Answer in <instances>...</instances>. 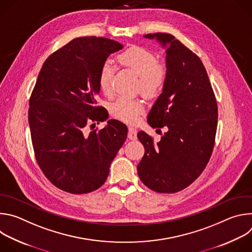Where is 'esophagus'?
Segmentation results:
<instances>
[{"label": "esophagus", "mask_w": 252, "mask_h": 252, "mask_svg": "<svg viewBox=\"0 0 252 252\" xmlns=\"http://www.w3.org/2000/svg\"><path fill=\"white\" fill-rule=\"evenodd\" d=\"M127 137L131 140L136 139V129L133 127H129L128 128V133H127Z\"/></svg>", "instance_id": "obj_1"}]
</instances>
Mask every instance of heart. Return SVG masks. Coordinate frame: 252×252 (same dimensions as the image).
<instances>
[{"label":"heart","instance_id":"obj_1","mask_svg":"<svg viewBox=\"0 0 252 252\" xmlns=\"http://www.w3.org/2000/svg\"><path fill=\"white\" fill-rule=\"evenodd\" d=\"M119 63L130 69L138 77L137 90L148 97L158 96L166 82V67L158 63L157 56L141 47H131L117 58ZM115 65L111 61H104L99 68L98 84L101 91L110 95L114 91ZM145 111V103L139 99L121 97L112 105V113L117 119L133 124Z\"/></svg>","mask_w":252,"mask_h":252}]
</instances>
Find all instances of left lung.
<instances>
[{
	"label": "left lung",
	"mask_w": 252,
	"mask_h": 252,
	"mask_svg": "<svg viewBox=\"0 0 252 252\" xmlns=\"http://www.w3.org/2000/svg\"><path fill=\"white\" fill-rule=\"evenodd\" d=\"M165 48L166 82L148 116L155 128L165 127L158 142L145 131L137 138L145 147L137 173L154 191L174 193L190 186L211 157L218 127V102L200 59L172 34L156 32Z\"/></svg>",
	"instance_id": "obj_1"
}]
</instances>
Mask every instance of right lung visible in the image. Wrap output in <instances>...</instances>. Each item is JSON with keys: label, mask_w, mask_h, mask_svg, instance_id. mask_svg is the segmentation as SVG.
<instances>
[{"label": "right lung", "mask_w": 252, "mask_h": 252, "mask_svg": "<svg viewBox=\"0 0 252 252\" xmlns=\"http://www.w3.org/2000/svg\"><path fill=\"white\" fill-rule=\"evenodd\" d=\"M123 48L106 38H78L53 53L40 70L29 101L32 148L45 176L63 191L100 188L126 138V126L117 120L86 132L89 124L107 119L96 105L99 68Z\"/></svg>", "instance_id": "right-lung-1"}]
</instances>
